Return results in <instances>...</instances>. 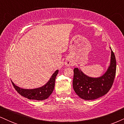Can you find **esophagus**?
Segmentation results:
<instances>
[{"instance_id": "1", "label": "esophagus", "mask_w": 124, "mask_h": 124, "mask_svg": "<svg viewBox=\"0 0 124 124\" xmlns=\"http://www.w3.org/2000/svg\"><path fill=\"white\" fill-rule=\"evenodd\" d=\"M65 65H66V66H70V65H71L70 62H66V63H65Z\"/></svg>"}]
</instances>
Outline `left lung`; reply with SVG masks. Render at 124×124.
Wrapping results in <instances>:
<instances>
[{
  "label": "left lung",
  "mask_w": 124,
  "mask_h": 124,
  "mask_svg": "<svg viewBox=\"0 0 124 124\" xmlns=\"http://www.w3.org/2000/svg\"><path fill=\"white\" fill-rule=\"evenodd\" d=\"M111 49V59L107 70L102 76L92 78L87 76L79 68L73 70V87L75 93L85 100H95L104 96L111 87L116 73V59Z\"/></svg>",
  "instance_id": "1"
}]
</instances>
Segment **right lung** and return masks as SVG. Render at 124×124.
Returning <instances> with one entry per match:
<instances>
[{
    "label": "right lung",
    "instance_id": "right-lung-1",
    "mask_svg": "<svg viewBox=\"0 0 124 124\" xmlns=\"http://www.w3.org/2000/svg\"><path fill=\"white\" fill-rule=\"evenodd\" d=\"M58 73V70H56L45 85L40 87L35 88V89H22L16 86L12 81V82L15 89L21 96L30 100H35L38 101L44 100L48 99L53 92L54 87H55V79Z\"/></svg>",
    "mask_w": 124,
    "mask_h": 124
}]
</instances>
